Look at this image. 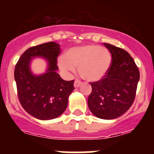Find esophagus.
<instances>
[{
  "instance_id": "esophagus-1",
  "label": "esophagus",
  "mask_w": 154,
  "mask_h": 154,
  "mask_svg": "<svg viewBox=\"0 0 154 154\" xmlns=\"http://www.w3.org/2000/svg\"><path fill=\"white\" fill-rule=\"evenodd\" d=\"M82 85V83L80 81V80H76L75 81H74V86L75 88H78V87H80V86Z\"/></svg>"
}]
</instances>
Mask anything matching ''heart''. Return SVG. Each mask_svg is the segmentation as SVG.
Returning <instances> with one entry per match:
<instances>
[{
	"mask_svg": "<svg viewBox=\"0 0 154 154\" xmlns=\"http://www.w3.org/2000/svg\"><path fill=\"white\" fill-rule=\"evenodd\" d=\"M112 63V55L106 48L96 45H85L71 48L65 57L58 60V66L67 73L78 67L80 77L88 82L101 80L107 74Z\"/></svg>",
	"mask_w": 154,
	"mask_h": 154,
	"instance_id": "heart-1",
	"label": "heart"
}]
</instances>
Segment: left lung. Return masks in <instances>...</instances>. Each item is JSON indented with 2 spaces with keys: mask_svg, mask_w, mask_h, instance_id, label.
<instances>
[{
  "mask_svg": "<svg viewBox=\"0 0 154 154\" xmlns=\"http://www.w3.org/2000/svg\"><path fill=\"white\" fill-rule=\"evenodd\" d=\"M103 45L111 53V66L103 78L90 83L92 91L88 106L96 117L111 120L125 114L132 106L140 74L129 53L112 45Z\"/></svg>",
  "mask_w": 154,
  "mask_h": 154,
  "instance_id": "obj_1",
  "label": "left lung"
}]
</instances>
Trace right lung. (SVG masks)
Listing matches in <instances>:
<instances>
[{
  "label": "right lung",
  "instance_id": "right-lung-1",
  "mask_svg": "<svg viewBox=\"0 0 154 154\" xmlns=\"http://www.w3.org/2000/svg\"><path fill=\"white\" fill-rule=\"evenodd\" d=\"M60 53V45L54 42L34 46L24 51L15 66L14 77L19 101L35 119L51 120L61 116L74 89V80L66 81L57 72ZM34 57H42L47 61L44 74L35 75L31 71L30 63Z\"/></svg>",
  "mask_w": 154,
  "mask_h": 154
}]
</instances>
